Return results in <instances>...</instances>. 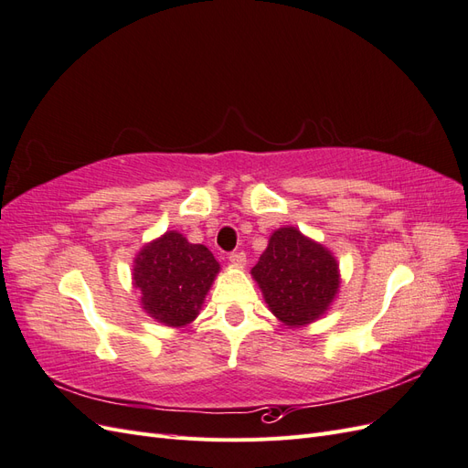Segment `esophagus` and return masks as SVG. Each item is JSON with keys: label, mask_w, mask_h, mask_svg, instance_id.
<instances>
[{"label": "esophagus", "mask_w": 468, "mask_h": 468, "mask_svg": "<svg viewBox=\"0 0 468 468\" xmlns=\"http://www.w3.org/2000/svg\"><path fill=\"white\" fill-rule=\"evenodd\" d=\"M229 260H230V263L242 267L246 263V253L244 251H232L230 256H229Z\"/></svg>", "instance_id": "esophagus-1"}]
</instances>
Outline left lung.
Returning <instances> with one entry per match:
<instances>
[{
    "instance_id": "1",
    "label": "left lung",
    "mask_w": 468,
    "mask_h": 468,
    "mask_svg": "<svg viewBox=\"0 0 468 468\" xmlns=\"http://www.w3.org/2000/svg\"><path fill=\"white\" fill-rule=\"evenodd\" d=\"M269 310L289 325L316 320L339 287L337 263L324 246L299 230L279 229L251 269Z\"/></svg>"
}]
</instances>
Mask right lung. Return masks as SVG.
<instances>
[{
    "label": "right lung",
    "instance_id": "1",
    "mask_svg": "<svg viewBox=\"0 0 468 468\" xmlns=\"http://www.w3.org/2000/svg\"><path fill=\"white\" fill-rule=\"evenodd\" d=\"M218 261L203 244H189L179 232H165L134 260V287L143 308L165 325H186L199 314L218 273Z\"/></svg>",
    "mask_w": 468,
    "mask_h": 468
}]
</instances>
